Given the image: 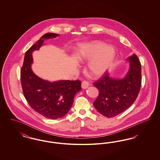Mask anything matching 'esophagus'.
<instances>
[{
	"label": "esophagus",
	"instance_id": "1",
	"mask_svg": "<svg viewBox=\"0 0 160 160\" xmlns=\"http://www.w3.org/2000/svg\"><path fill=\"white\" fill-rule=\"evenodd\" d=\"M89 86V83L87 82V81H83L82 83V88L83 89H86L87 88H88V86Z\"/></svg>",
	"mask_w": 160,
	"mask_h": 160
}]
</instances>
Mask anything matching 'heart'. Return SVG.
<instances>
[{"label":"heart","instance_id":"heart-1","mask_svg":"<svg viewBox=\"0 0 160 160\" xmlns=\"http://www.w3.org/2000/svg\"><path fill=\"white\" fill-rule=\"evenodd\" d=\"M116 55L115 49L102 42H93L82 47V61L89 62L88 70L94 76H102L110 67Z\"/></svg>","mask_w":160,"mask_h":160}]
</instances>
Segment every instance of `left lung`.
Listing matches in <instances>:
<instances>
[{
	"mask_svg": "<svg viewBox=\"0 0 160 160\" xmlns=\"http://www.w3.org/2000/svg\"><path fill=\"white\" fill-rule=\"evenodd\" d=\"M130 67L122 79H114L105 72L93 85L99 94L93 104L100 114L113 118L128 108L137 99L142 84V67L137 55L128 58Z\"/></svg>",
	"mask_w": 160,
	"mask_h": 160,
	"instance_id": "left-lung-1",
	"label": "left lung"
}]
</instances>
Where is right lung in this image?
<instances>
[{"label": "right lung", "instance_id": "1", "mask_svg": "<svg viewBox=\"0 0 160 160\" xmlns=\"http://www.w3.org/2000/svg\"><path fill=\"white\" fill-rule=\"evenodd\" d=\"M58 34L47 33L26 52L20 70L23 95L29 106L46 118L57 119L68 112L75 95L82 89L81 81L60 80L53 83L36 76L31 69L32 53L37 50L45 39L56 37Z\"/></svg>", "mask_w": 160, "mask_h": 160}]
</instances>
